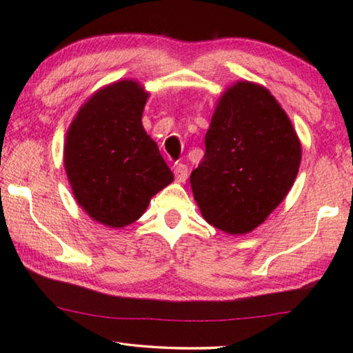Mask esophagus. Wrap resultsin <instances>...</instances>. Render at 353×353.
<instances>
[{
    "label": "esophagus",
    "instance_id": "1",
    "mask_svg": "<svg viewBox=\"0 0 353 353\" xmlns=\"http://www.w3.org/2000/svg\"><path fill=\"white\" fill-rule=\"evenodd\" d=\"M174 176L177 182H185L188 179V166L183 163L174 165Z\"/></svg>",
    "mask_w": 353,
    "mask_h": 353
}]
</instances>
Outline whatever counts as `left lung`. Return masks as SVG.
Here are the masks:
<instances>
[{
  "mask_svg": "<svg viewBox=\"0 0 353 353\" xmlns=\"http://www.w3.org/2000/svg\"><path fill=\"white\" fill-rule=\"evenodd\" d=\"M301 155L276 98L255 83L238 82L221 98L204 159L190 176L202 216L227 234H248L288 194Z\"/></svg>",
  "mask_w": 353,
  "mask_h": 353,
  "instance_id": "left-lung-1",
  "label": "left lung"
}]
</instances>
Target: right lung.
I'll list each match as a JSON object with an SVG mask.
<instances>
[{
  "label": "right lung",
  "mask_w": 353,
  "mask_h": 353,
  "mask_svg": "<svg viewBox=\"0 0 353 353\" xmlns=\"http://www.w3.org/2000/svg\"><path fill=\"white\" fill-rule=\"evenodd\" d=\"M146 98L134 81L112 83L82 105L68 130L65 170L74 198L104 225L132 224L174 179L143 129Z\"/></svg>",
  "instance_id": "add662e5"
}]
</instances>
